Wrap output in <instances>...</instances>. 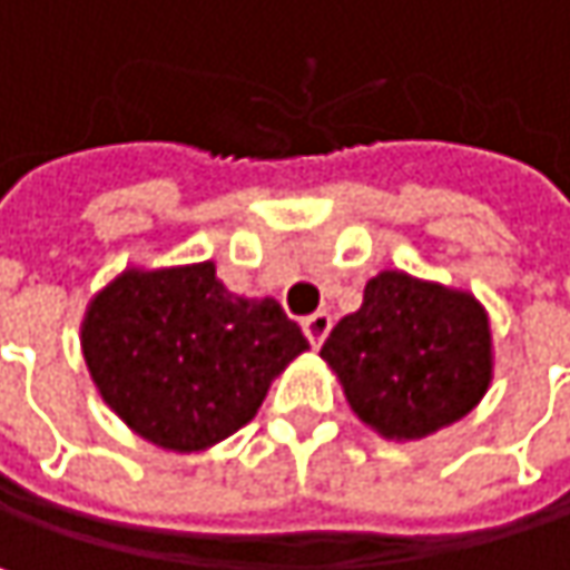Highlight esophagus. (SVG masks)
Instances as JSON below:
<instances>
[{"label":"esophagus","instance_id":"34e87169","mask_svg":"<svg viewBox=\"0 0 570 570\" xmlns=\"http://www.w3.org/2000/svg\"><path fill=\"white\" fill-rule=\"evenodd\" d=\"M330 326H333V316L330 313H309L306 320H303V333H306V340L313 343V346H320L323 340H326V333H330Z\"/></svg>","mask_w":570,"mask_h":570}]
</instances>
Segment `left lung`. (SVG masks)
Masks as SVG:
<instances>
[{"label": "left lung", "mask_w": 570, "mask_h": 570, "mask_svg": "<svg viewBox=\"0 0 570 570\" xmlns=\"http://www.w3.org/2000/svg\"><path fill=\"white\" fill-rule=\"evenodd\" d=\"M320 356L353 412L386 439H425L469 415L492 383V333L472 293L383 271Z\"/></svg>", "instance_id": "1"}]
</instances>
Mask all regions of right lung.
<instances>
[{
  "label": "right lung",
  "instance_id": "right-lung-1",
  "mask_svg": "<svg viewBox=\"0 0 570 570\" xmlns=\"http://www.w3.org/2000/svg\"><path fill=\"white\" fill-rule=\"evenodd\" d=\"M81 350L101 399L148 442L197 452L247 425L309 350L277 299H244L210 261L125 271L88 306Z\"/></svg>",
  "mask_w": 570,
  "mask_h": 570
}]
</instances>
